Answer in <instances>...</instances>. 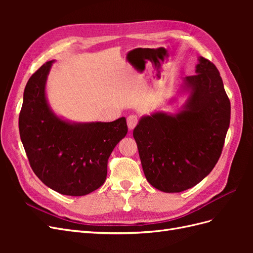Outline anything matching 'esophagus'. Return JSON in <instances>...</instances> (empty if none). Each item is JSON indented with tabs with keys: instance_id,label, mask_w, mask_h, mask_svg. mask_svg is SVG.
Returning <instances> with one entry per match:
<instances>
[{
	"instance_id": "esophagus-1",
	"label": "esophagus",
	"mask_w": 253,
	"mask_h": 253,
	"mask_svg": "<svg viewBox=\"0 0 253 253\" xmlns=\"http://www.w3.org/2000/svg\"><path fill=\"white\" fill-rule=\"evenodd\" d=\"M138 121H139V119H138V117L136 116V115H129V116L126 119L128 128L133 129L137 126V124H138Z\"/></svg>"
}]
</instances>
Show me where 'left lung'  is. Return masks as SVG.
Returning <instances> with one entry per match:
<instances>
[{"mask_svg":"<svg viewBox=\"0 0 253 253\" xmlns=\"http://www.w3.org/2000/svg\"><path fill=\"white\" fill-rule=\"evenodd\" d=\"M185 78L190 97L180 113L140 119L133 136L151 185L166 193L188 190L208 175L220 157L230 125V100L211 61L198 59Z\"/></svg>","mask_w":253,"mask_h":253,"instance_id":"left-lung-1","label":"left lung"}]
</instances>
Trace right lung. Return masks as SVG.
<instances>
[{"label": "right lung", "mask_w": 253, "mask_h": 253, "mask_svg": "<svg viewBox=\"0 0 253 253\" xmlns=\"http://www.w3.org/2000/svg\"><path fill=\"white\" fill-rule=\"evenodd\" d=\"M52 61L29 78L19 116L20 136L33 171L63 195L82 196L100 188L108 160L127 133L125 117L112 122L72 125L53 114L45 97Z\"/></svg>", "instance_id": "add662e5"}]
</instances>
